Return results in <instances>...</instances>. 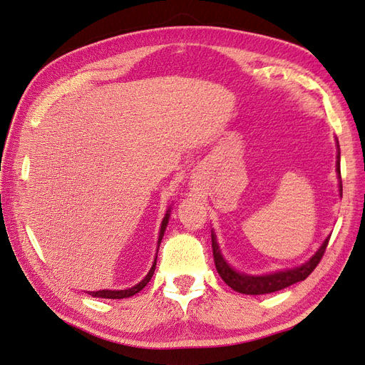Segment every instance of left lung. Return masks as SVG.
<instances>
[{"instance_id":"left-lung-1","label":"left lung","mask_w":365,"mask_h":365,"mask_svg":"<svg viewBox=\"0 0 365 365\" xmlns=\"http://www.w3.org/2000/svg\"><path fill=\"white\" fill-rule=\"evenodd\" d=\"M337 173L341 175L339 155H337ZM339 187H341V195H342V182L339 184ZM328 240L330 238H327L324 245L319 247V251L313 257H311L309 262L302 264L300 268L275 272V274H269V275H260V277L238 274L237 271L230 268V266L225 262L223 255H221L215 235L213 234H212V252H213V262H215V268L220 274V277L226 282V285H229L237 292H242V294L255 296V294H268V292L280 291L283 288L294 285V283H297V282L305 280L308 275L316 269L319 262L322 260L324 252H325L327 245H328Z\"/></svg>"}]
</instances>
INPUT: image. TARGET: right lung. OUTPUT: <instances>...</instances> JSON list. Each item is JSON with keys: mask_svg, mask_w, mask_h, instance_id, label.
<instances>
[{"mask_svg": "<svg viewBox=\"0 0 365 365\" xmlns=\"http://www.w3.org/2000/svg\"><path fill=\"white\" fill-rule=\"evenodd\" d=\"M170 210H167L165 217L163 220V225H161V232H159V242H158V250H159V245H161V240L164 237V232H165V227H167V223H168V217H170V213H168ZM158 259V255H156ZM156 259H155V263L152 266V269H150V272L145 275V279L139 282L138 285H135L133 288H128V289H120V291H108V289H102V291H91L88 292V294H91L93 297H102V299H125V297H131L135 296L136 292H139L142 288H144L147 283L150 282V279L153 277V272H155V268H156Z\"/></svg>", "mask_w": 365, "mask_h": 365, "instance_id": "1", "label": "right lung"}]
</instances>
